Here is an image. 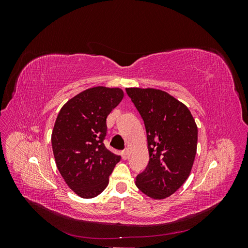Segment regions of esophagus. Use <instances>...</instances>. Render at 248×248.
I'll return each instance as SVG.
<instances>
[{
  "instance_id": "esophagus-1",
  "label": "esophagus",
  "mask_w": 248,
  "mask_h": 248,
  "mask_svg": "<svg viewBox=\"0 0 248 248\" xmlns=\"http://www.w3.org/2000/svg\"><path fill=\"white\" fill-rule=\"evenodd\" d=\"M122 158L124 160H126L127 158H128V150H124V151H122Z\"/></svg>"
}]
</instances>
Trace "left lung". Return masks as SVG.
<instances>
[{"mask_svg":"<svg viewBox=\"0 0 248 248\" xmlns=\"http://www.w3.org/2000/svg\"><path fill=\"white\" fill-rule=\"evenodd\" d=\"M144 120L149 163L136 185L146 196L166 199L189 177L197 154L198 127L190 110L169 93L153 88H126Z\"/></svg>","mask_w":248,"mask_h":248,"instance_id":"1","label":"left lung"}]
</instances>
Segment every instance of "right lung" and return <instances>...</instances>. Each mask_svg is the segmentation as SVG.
<instances>
[{"mask_svg": "<svg viewBox=\"0 0 248 248\" xmlns=\"http://www.w3.org/2000/svg\"><path fill=\"white\" fill-rule=\"evenodd\" d=\"M120 88L93 87L62 107L51 132V146L60 174L82 199L100 194L121 157L103 144L107 117L122 101Z\"/></svg>", "mask_w": 248, "mask_h": 248, "instance_id": "obj_1", "label": "right lung"}]
</instances>
